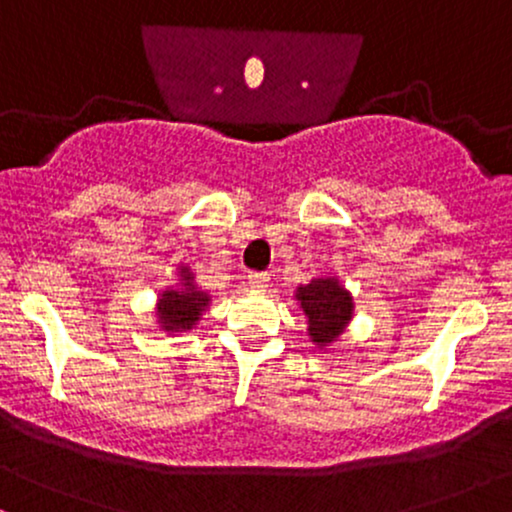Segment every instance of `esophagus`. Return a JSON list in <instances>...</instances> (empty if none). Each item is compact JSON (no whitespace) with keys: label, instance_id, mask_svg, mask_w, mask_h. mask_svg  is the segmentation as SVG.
I'll list each match as a JSON object with an SVG mask.
<instances>
[{"label":"esophagus","instance_id":"1","mask_svg":"<svg viewBox=\"0 0 512 512\" xmlns=\"http://www.w3.org/2000/svg\"><path fill=\"white\" fill-rule=\"evenodd\" d=\"M248 281L255 291H264V288L269 286V274L267 272H250Z\"/></svg>","mask_w":512,"mask_h":512}]
</instances>
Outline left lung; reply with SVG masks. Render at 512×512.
<instances>
[{
	"label": "left lung",
	"mask_w": 512,
	"mask_h": 512,
	"mask_svg": "<svg viewBox=\"0 0 512 512\" xmlns=\"http://www.w3.org/2000/svg\"><path fill=\"white\" fill-rule=\"evenodd\" d=\"M295 300L307 317V336L317 348L338 341L355 312L353 293L336 276H319L295 288Z\"/></svg>",
	"instance_id": "1"
}]
</instances>
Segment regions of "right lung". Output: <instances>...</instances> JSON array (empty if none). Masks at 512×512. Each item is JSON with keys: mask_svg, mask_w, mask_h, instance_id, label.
<instances>
[{"mask_svg": "<svg viewBox=\"0 0 512 512\" xmlns=\"http://www.w3.org/2000/svg\"><path fill=\"white\" fill-rule=\"evenodd\" d=\"M209 293L202 291L195 283V274L190 267H178V283L176 286L164 288L159 293L155 315L159 329L169 334H183L190 331L200 322L202 312L209 307Z\"/></svg>", "mask_w": 512, "mask_h": 512, "instance_id": "add662e5", "label": "right lung"}]
</instances>
